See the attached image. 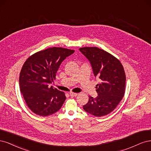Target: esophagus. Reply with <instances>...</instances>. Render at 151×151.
<instances>
[{
  "instance_id": "esophagus-1",
  "label": "esophagus",
  "mask_w": 151,
  "mask_h": 151,
  "mask_svg": "<svg viewBox=\"0 0 151 151\" xmlns=\"http://www.w3.org/2000/svg\"><path fill=\"white\" fill-rule=\"evenodd\" d=\"M70 95L71 96H76L78 95V93H73V92H70Z\"/></svg>"
}]
</instances>
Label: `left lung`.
I'll use <instances>...</instances> for the list:
<instances>
[{
  "instance_id": "1",
  "label": "left lung",
  "mask_w": 151,
  "mask_h": 151,
  "mask_svg": "<svg viewBox=\"0 0 151 151\" xmlns=\"http://www.w3.org/2000/svg\"><path fill=\"white\" fill-rule=\"evenodd\" d=\"M80 51L90 62L95 76L101 80L96 86L98 96L95 99L89 96L83 108L95 116L107 115L124 97L126 81L124 67L117 58L96 47H81Z\"/></svg>"
}]
</instances>
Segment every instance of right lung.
Segmentation results:
<instances>
[{"label": "right lung", "mask_w": 151, "mask_h": 151, "mask_svg": "<svg viewBox=\"0 0 151 151\" xmlns=\"http://www.w3.org/2000/svg\"><path fill=\"white\" fill-rule=\"evenodd\" d=\"M74 50L53 47L38 51L24 63L19 76V86L24 99L36 115L46 116L56 112L66 100L63 91L50 84L56 78L62 61Z\"/></svg>", "instance_id": "right-lung-1"}]
</instances>
